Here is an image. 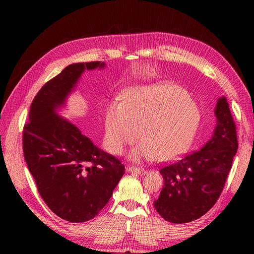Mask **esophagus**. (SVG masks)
<instances>
[{
	"label": "esophagus",
	"mask_w": 254,
	"mask_h": 254,
	"mask_svg": "<svg viewBox=\"0 0 254 254\" xmlns=\"http://www.w3.org/2000/svg\"><path fill=\"white\" fill-rule=\"evenodd\" d=\"M127 171H130V172H132V174H138V175H144L145 171L143 168H137V167H133V166H130V167H127Z\"/></svg>",
	"instance_id": "esophagus-1"
}]
</instances>
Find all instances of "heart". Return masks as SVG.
Instances as JSON below:
<instances>
[{"instance_id": "heart-1", "label": "heart", "mask_w": 254, "mask_h": 254, "mask_svg": "<svg viewBox=\"0 0 254 254\" xmlns=\"http://www.w3.org/2000/svg\"><path fill=\"white\" fill-rule=\"evenodd\" d=\"M201 121L195 102L180 86L157 83L127 90L122 102L111 101L105 113L106 145L112 154L142 139L132 160L169 161L190 146Z\"/></svg>"}]
</instances>
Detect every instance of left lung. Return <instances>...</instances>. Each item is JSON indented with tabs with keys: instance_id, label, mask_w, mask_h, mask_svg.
<instances>
[{
	"instance_id": "1",
	"label": "left lung",
	"mask_w": 254,
	"mask_h": 254,
	"mask_svg": "<svg viewBox=\"0 0 254 254\" xmlns=\"http://www.w3.org/2000/svg\"><path fill=\"white\" fill-rule=\"evenodd\" d=\"M214 112L216 127L203 147L159 170L164 187L154 206L167 222L185 224L203 216L225 187L238 141L226 97L218 98Z\"/></svg>"
}]
</instances>
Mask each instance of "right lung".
<instances>
[{
  "label": "right lung",
  "instance_id": "1",
  "mask_svg": "<svg viewBox=\"0 0 254 254\" xmlns=\"http://www.w3.org/2000/svg\"><path fill=\"white\" fill-rule=\"evenodd\" d=\"M105 66L98 61L71 64L46 83L23 131L24 157L38 191L53 213L71 223L96 217L126 171L120 160L58 115L85 69Z\"/></svg>",
  "mask_w": 254,
  "mask_h": 254
}]
</instances>
